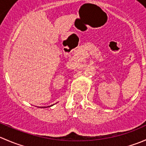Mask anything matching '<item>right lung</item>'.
I'll return each instance as SVG.
<instances>
[{"mask_svg":"<svg viewBox=\"0 0 146 146\" xmlns=\"http://www.w3.org/2000/svg\"><path fill=\"white\" fill-rule=\"evenodd\" d=\"M51 106H53V105H51ZM51 106H48V107H51ZM46 107H42V108H46Z\"/></svg>","mask_w":146,"mask_h":146,"instance_id":"add662e5","label":"right lung"}]
</instances>
